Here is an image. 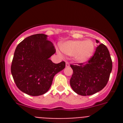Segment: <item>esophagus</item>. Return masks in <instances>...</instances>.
<instances>
[{
  "label": "esophagus",
  "mask_w": 123,
  "mask_h": 123,
  "mask_svg": "<svg viewBox=\"0 0 123 123\" xmlns=\"http://www.w3.org/2000/svg\"><path fill=\"white\" fill-rule=\"evenodd\" d=\"M66 67H69V63L68 62H66Z\"/></svg>",
  "instance_id": "esophagus-1"
}]
</instances>
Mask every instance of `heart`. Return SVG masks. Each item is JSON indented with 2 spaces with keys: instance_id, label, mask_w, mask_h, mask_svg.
<instances>
[{
  "instance_id": "b5f03b06",
  "label": "heart",
  "mask_w": 123,
  "mask_h": 123,
  "mask_svg": "<svg viewBox=\"0 0 123 123\" xmlns=\"http://www.w3.org/2000/svg\"><path fill=\"white\" fill-rule=\"evenodd\" d=\"M61 49L67 55H74L75 59L79 62L85 63L93 55L94 44L91 40L69 41L63 43Z\"/></svg>"
}]
</instances>
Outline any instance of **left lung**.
Masks as SVG:
<instances>
[{"label":"left lung","mask_w":123,"mask_h":123,"mask_svg":"<svg viewBox=\"0 0 123 123\" xmlns=\"http://www.w3.org/2000/svg\"><path fill=\"white\" fill-rule=\"evenodd\" d=\"M96 42H99L96 40ZM70 67L73 70L70 79L71 88L76 94L86 96L105 87L112 70V60L107 47L100 44L88 62Z\"/></svg>","instance_id":"obj_1"}]
</instances>
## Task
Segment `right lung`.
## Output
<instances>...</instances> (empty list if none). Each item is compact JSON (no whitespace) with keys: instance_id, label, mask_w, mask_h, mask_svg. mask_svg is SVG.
Here are the masks:
<instances>
[{"instance_id":"right-lung-1","label":"right lung","mask_w":123,"mask_h":123,"mask_svg":"<svg viewBox=\"0 0 123 123\" xmlns=\"http://www.w3.org/2000/svg\"><path fill=\"white\" fill-rule=\"evenodd\" d=\"M44 34L25 38L15 49L11 73L17 87L32 96L46 93L54 77L65 68V62L54 63L49 59L56 52Z\"/></svg>"}]
</instances>
